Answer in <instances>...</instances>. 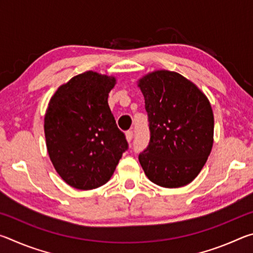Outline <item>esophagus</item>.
Here are the masks:
<instances>
[{
	"instance_id": "obj_1",
	"label": "esophagus",
	"mask_w": 253,
	"mask_h": 253,
	"mask_svg": "<svg viewBox=\"0 0 253 253\" xmlns=\"http://www.w3.org/2000/svg\"><path fill=\"white\" fill-rule=\"evenodd\" d=\"M125 136H126L127 142H128V143H130V142H131V139H132V137H134V134H132V131H131V130H128V131H126Z\"/></svg>"
}]
</instances>
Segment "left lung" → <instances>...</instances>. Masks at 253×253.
<instances>
[{
  "mask_svg": "<svg viewBox=\"0 0 253 253\" xmlns=\"http://www.w3.org/2000/svg\"><path fill=\"white\" fill-rule=\"evenodd\" d=\"M151 142L138 160L149 181L162 187L190 184L208 161L213 146L214 116L204 92L191 80L169 70L143 76Z\"/></svg>",
  "mask_w": 253,
  "mask_h": 253,
  "instance_id": "1",
  "label": "left lung"
}]
</instances>
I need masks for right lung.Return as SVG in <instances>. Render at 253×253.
<instances>
[{
	"mask_svg": "<svg viewBox=\"0 0 253 253\" xmlns=\"http://www.w3.org/2000/svg\"><path fill=\"white\" fill-rule=\"evenodd\" d=\"M114 76L85 71L60 85L44 115L50 161L59 176L77 190L104 185L128 148L108 106Z\"/></svg>",
	"mask_w": 253,
	"mask_h": 253,
	"instance_id": "right-lung-1",
	"label": "right lung"
}]
</instances>
